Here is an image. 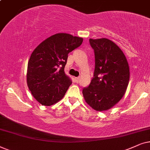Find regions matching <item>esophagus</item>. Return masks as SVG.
<instances>
[{
    "mask_svg": "<svg viewBox=\"0 0 150 150\" xmlns=\"http://www.w3.org/2000/svg\"><path fill=\"white\" fill-rule=\"evenodd\" d=\"M75 81H76L77 83H78L79 81V79H80V78H79V77H75Z\"/></svg>",
    "mask_w": 150,
    "mask_h": 150,
    "instance_id": "34e87169",
    "label": "esophagus"
}]
</instances>
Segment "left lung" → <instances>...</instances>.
Returning a JSON list of instances; mask_svg holds the SVG:
<instances>
[{"mask_svg": "<svg viewBox=\"0 0 150 150\" xmlns=\"http://www.w3.org/2000/svg\"><path fill=\"white\" fill-rule=\"evenodd\" d=\"M95 51V68L90 85L82 91L85 101L96 111H105L125 95L129 69L121 49L107 38L90 39Z\"/></svg>", "mask_w": 150, "mask_h": 150, "instance_id": "8db88e82", "label": "left lung"}]
</instances>
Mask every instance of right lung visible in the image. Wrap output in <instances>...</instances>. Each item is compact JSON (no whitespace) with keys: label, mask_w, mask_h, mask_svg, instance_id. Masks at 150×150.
Wrapping results in <instances>:
<instances>
[{"label":"right lung","mask_w":150,"mask_h":150,"mask_svg":"<svg viewBox=\"0 0 150 150\" xmlns=\"http://www.w3.org/2000/svg\"><path fill=\"white\" fill-rule=\"evenodd\" d=\"M82 42V38L56 33L42 42L31 53L27 83L31 95L40 104L50 106L63 98L72 83L64 72L68 54Z\"/></svg>","instance_id":"add662e5"}]
</instances>
